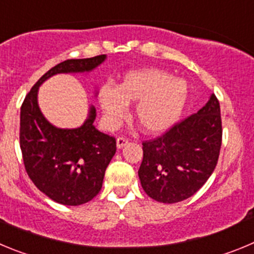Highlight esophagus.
Segmentation results:
<instances>
[{
    "mask_svg": "<svg viewBox=\"0 0 254 254\" xmlns=\"http://www.w3.org/2000/svg\"><path fill=\"white\" fill-rule=\"evenodd\" d=\"M127 139L125 138V136H119L118 139H116V147L120 149V148H123L124 145H127Z\"/></svg>",
    "mask_w": 254,
    "mask_h": 254,
    "instance_id": "obj_1",
    "label": "esophagus"
}]
</instances>
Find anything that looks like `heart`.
<instances>
[{
  "instance_id": "1",
  "label": "heart",
  "mask_w": 254,
  "mask_h": 254,
  "mask_svg": "<svg viewBox=\"0 0 254 254\" xmlns=\"http://www.w3.org/2000/svg\"><path fill=\"white\" fill-rule=\"evenodd\" d=\"M187 99V82L158 68L131 70L118 87L104 84L99 91L107 127H115L127 114V105L135 102L132 116L148 134L170 129L184 113Z\"/></svg>"
}]
</instances>
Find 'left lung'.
<instances>
[{"instance_id":"obj_1","label":"left lung","mask_w":254,"mask_h":254,"mask_svg":"<svg viewBox=\"0 0 254 254\" xmlns=\"http://www.w3.org/2000/svg\"><path fill=\"white\" fill-rule=\"evenodd\" d=\"M221 136L220 105L212 93L197 113L163 135L143 141L138 175L145 193L164 204L191 197L215 170Z\"/></svg>"}]
</instances>
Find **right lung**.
Wrapping results in <instances>:
<instances>
[{"mask_svg":"<svg viewBox=\"0 0 254 254\" xmlns=\"http://www.w3.org/2000/svg\"><path fill=\"white\" fill-rule=\"evenodd\" d=\"M106 56L68 59L48 70L27 93L20 113V148L25 170L43 193L62 205L86 204L102 187L105 171L116 152V140L96 129L95 107L76 129L50 124L38 105L40 84L59 73L91 72Z\"/></svg>","mask_w":254,"mask_h":254,"instance_id":"add662e5","label":"right lung"}]
</instances>
